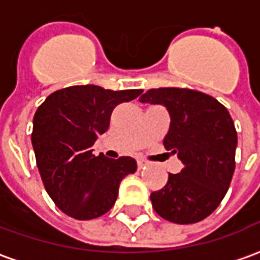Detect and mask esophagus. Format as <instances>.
I'll return each instance as SVG.
<instances>
[{
    "label": "esophagus",
    "instance_id": "esophagus-1",
    "mask_svg": "<svg viewBox=\"0 0 260 260\" xmlns=\"http://www.w3.org/2000/svg\"><path fill=\"white\" fill-rule=\"evenodd\" d=\"M146 166H147V164L145 163L143 160H138V167H139V169H145Z\"/></svg>",
    "mask_w": 260,
    "mask_h": 260
}]
</instances>
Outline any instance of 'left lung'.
I'll use <instances>...</instances> for the list:
<instances>
[{"label": "left lung", "instance_id": "8db88e82", "mask_svg": "<svg viewBox=\"0 0 260 260\" xmlns=\"http://www.w3.org/2000/svg\"><path fill=\"white\" fill-rule=\"evenodd\" d=\"M139 102L167 108L171 122L163 145L184 164L181 173L169 174L163 189L152 192L153 207L171 223H198L229 191L237 147L233 118L214 97L191 89H150Z\"/></svg>", "mask_w": 260, "mask_h": 260}]
</instances>
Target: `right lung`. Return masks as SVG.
<instances>
[{
  "label": "right lung",
  "mask_w": 260,
  "mask_h": 260,
  "mask_svg": "<svg viewBox=\"0 0 260 260\" xmlns=\"http://www.w3.org/2000/svg\"><path fill=\"white\" fill-rule=\"evenodd\" d=\"M142 91L69 86L37 108L31 132L37 169L50 198L69 217L91 220L107 213L117 201L119 182L136 171L132 157L94 156L91 146L108 129L114 108Z\"/></svg>",
  "instance_id": "right-lung-1"
}]
</instances>
